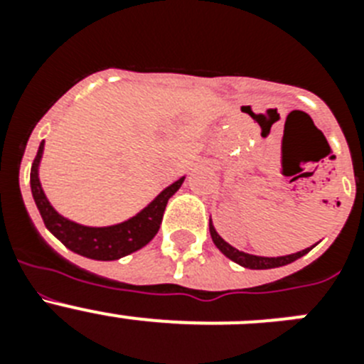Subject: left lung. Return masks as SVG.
<instances>
[{
    "instance_id": "8db88e82",
    "label": "left lung",
    "mask_w": 364,
    "mask_h": 364,
    "mask_svg": "<svg viewBox=\"0 0 364 364\" xmlns=\"http://www.w3.org/2000/svg\"><path fill=\"white\" fill-rule=\"evenodd\" d=\"M210 233L215 246H217L218 250L228 257V259H231L233 262H237V264L250 269H269V268H279V266L290 264V262H294V260L301 259L302 255H306L311 247H314L311 246L308 247V250H302V252H297L294 253V255H286V257H257V255H250V253L239 252V250H235V247L230 246L228 242H224V240L218 237V233L215 231V228L211 226V224H210Z\"/></svg>"
}]
</instances>
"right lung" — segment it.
Returning <instances> with one entry per match:
<instances>
[{"mask_svg":"<svg viewBox=\"0 0 364 364\" xmlns=\"http://www.w3.org/2000/svg\"><path fill=\"white\" fill-rule=\"evenodd\" d=\"M41 153H43V142L40 144L36 159L31 167V189L38 211L43 218L45 226L49 228V231L56 239L62 240L74 253L87 257V259L117 260L146 246L156 235L160 224H162L167 200L178 191V188L184 182V178L176 180L175 184L164 189L142 213H138L131 220L109 228L80 226L76 222L60 217L54 211L53 205L49 204V200L45 198L40 178H38V164H40Z\"/></svg>","mask_w":364,"mask_h":364,"instance_id":"right-lung-1","label":"right lung"}]
</instances>
